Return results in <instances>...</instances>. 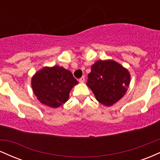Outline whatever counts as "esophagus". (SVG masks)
Instances as JSON below:
<instances>
[{"instance_id": "1", "label": "esophagus", "mask_w": 160, "mask_h": 160, "mask_svg": "<svg viewBox=\"0 0 160 160\" xmlns=\"http://www.w3.org/2000/svg\"><path fill=\"white\" fill-rule=\"evenodd\" d=\"M79 82H81V83H82V82H85V78H84V77H82L81 78L79 79Z\"/></svg>"}]
</instances>
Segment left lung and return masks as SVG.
Returning <instances> with one entry per match:
<instances>
[{"instance_id":"left-lung-1","label":"left lung","mask_w":160,"mask_h":160,"mask_svg":"<svg viewBox=\"0 0 160 160\" xmlns=\"http://www.w3.org/2000/svg\"><path fill=\"white\" fill-rule=\"evenodd\" d=\"M129 72L113 60H98L91 66L86 85L95 99L104 106H112L120 100L130 82Z\"/></svg>"}]
</instances>
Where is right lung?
I'll return each instance as SVG.
<instances>
[{
	"label": "right lung",
	"instance_id": "right-lung-1",
	"mask_svg": "<svg viewBox=\"0 0 160 160\" xmlns=\"http://www.w3.org/2000/svg\"><path fill=\"white\" fill-rule=\"evenodd\" d=\"M77 84L78 82L72 73L58 65L44 67L32 78V87L37 98L40 103L52 108L65 104Z\"/></svg>",
	"mask_w": 160,
	"mask_h": 160
}]
</instances>
